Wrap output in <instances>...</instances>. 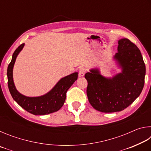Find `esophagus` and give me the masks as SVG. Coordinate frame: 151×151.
Here are the masks:
<instances>
[{"label": "esophagus", "instance_id": "34e87169", "mask_svg": "<svg viewBox=\"0 0 151 151\" xmlns=\"http://www.w3.org/2000/svg\"><path fill=\"white\" fill-rule=\"evenodd\" d=\"M86 72V70L85 68H81L79 70V76H83L85 75V73Z\"/></svg>", "mask_w": 151, "mask_h": 151}]
</instances>
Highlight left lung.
Segmentation results:
<instances>
[{
  "mask_svg": "<svg viewBox=\"0 0 151 151\" xmlns=\"http://www.w3.org/2000/svg\"><path fill=\"white\" fill-rule=\"evenodd\" d=\"M114 58L122 68V73L112 78L104 77L98 69H92L85 75L89 103L102 112L126 109L140 95L144 86L146 68L136 45L128 39L119 40Z\"/></svg>",
  "mask_w": 151,
  "mask_h": 151,
  "instance_id": "left-lung-1",
  "label": "left lung"
}]
</instances>
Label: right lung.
<instances>
[{
	"label": "right lung",
	"mask_w": 151,
	"mask_h": 151,
	"mask_svg": "<svg viewBox=\"0 0 151 151\" xmlns=\"http://www.w3.org/2000/svg\"><path fill=\"white\" fill-rule=\"evenodd\" d=\"M24 45V43L20 45L15 50L7 69L8 86L12 97L22 109L35 115H45L58 111L65 103L66 92L75 81L77 80L78 73H74L61 78L55 87L45 95L38 97H28L22 95L15 88L12 78V69L17 55Z\"/></svg>",
	"instance_id": "1"
}]
</instances>
